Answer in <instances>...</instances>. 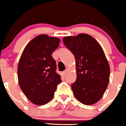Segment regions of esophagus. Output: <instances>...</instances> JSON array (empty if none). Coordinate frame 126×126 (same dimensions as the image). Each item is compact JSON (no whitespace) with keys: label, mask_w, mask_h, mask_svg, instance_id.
<instances>
[{"label":"esophagus","mask_w":126,"mask_h":126,"mask_svg":"<svg viewBox=\"0 0 126 126\" xmlns=\"http://www.w3.org/2000/svg\"><path fill=\"white\" fill-rule=\"evenodd\" d=\"M67 72H68V70H67V69L63 71V75H65L67 74Z\"/></svg>","instance_id":"obj_1"}]
</instances>
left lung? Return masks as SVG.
Segmentation results:
<instances>
[{"label":"left lung","mask_w":126,"mask_h":126,"mask_svg":"<svg viewBox=\"0 0 126 126\" xmlns=\"http://www.w3.org/2000/svg\"><path fill=\"white\" fill-rule=\"evenodd\" d=\"M63 42L75 58L77 80L71 86L75 97L84 105L95 104L104 95L110 79V66L102 48L86 33L65 37Z\"/></svg>","instance_id":"left-lung-1"}]
</instances>
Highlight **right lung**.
<instances>
[{"instance_id":"1","label":"right lung","mask_w":126,"mask_h":126,"mask_svg":"<svg viewBox=\"0 0 126 126\" xmlns=\"http://www.w3.org/2000/svg\"><path fill=\"white\" fill-rule=\"evenodd\" d=\"M59 42L57 37L39 35L29 42L21 56L18 66L19 86L35 105H45L51 101L57 85L62 81L51 56Z\"/></svg>"}]
</instances>
